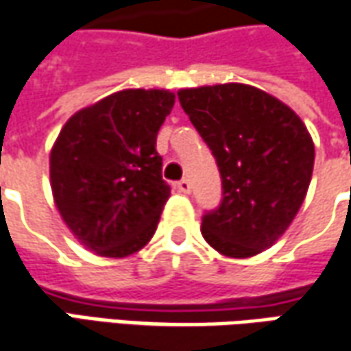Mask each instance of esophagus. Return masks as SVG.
Here are the masks:
<instances>
[{"mask_svg": "<svg viewBox=\"0 0 351 351\" xmlns=\"http://www.w3.org/2000/svg\"><path fill=\"white\" fill-rule=\"evenodd\" d=\"M175 186L178 192L189 194V192H191V180H189V178H182V180H178V182H176Z\"/></svg>", "mask_w": 351, "mask_h": 351, "instance_id": "esophagus-1", "label": "esophagus"}]
</instances>
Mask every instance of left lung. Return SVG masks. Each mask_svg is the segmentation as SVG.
Segmentation results:
<instances>
[{
	"label": "left lung",
	"mask_w": 351,
	"mask_h": 351,
	"mask_svg": "<svg viewBox=\"0 0 351 351\" xmlns=\"http://www.w3.org/2000/svg\"><path fill=\"white\" fill-rule=\"evenodd\" d=\"M178 101L221 178V202L204 212L202 236L228 257L261 253L285 234L308 191L314 143L306 125L253 86L180 90Z\"/></svg>",
	"instance_id": "left-lung-1"
}]
</instances>
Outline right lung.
<instances>
[{"instance_id":"add662e5","label":"right lung","mask_w":351,"mask_h":351,"mask_svg":"<svg viewBox=\"0 0 351 351\" xmlns=\"http://www.w3.org/2000/svg\"><path fill=\"white\" fill-rule=\"evenodd\" d=\"M173 106L169 90H123L80 110L58 133L54 202L90 252L125 257L155 234L171 194L155 145Z\"/></svg>"}]
</instances>
